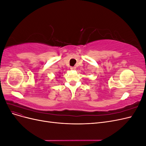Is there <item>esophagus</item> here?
I'll list each match as a JSON object with an SVG mask.
<instances>
[{
	"mask_svg": "<svg viewBox=\"0 0 146 146\" xmlns=\"http://www.w3.org/2000/svg\"><path fill=\"white\" fill-rule=\"evenodd\" d=\"M70 69H71V70H75V69H76V68L75 67V66H72V67H70Z\"/></svg>",
	"mask_w": 146,
	"mask_h": 146,
	"instance_id": "1",
	"label": "esophagus"
}]
</instances>
